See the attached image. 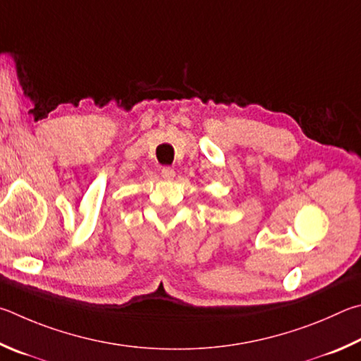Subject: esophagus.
<instances>
[{
  "label": "esophagus",
  "instance_id": "obj_1",
  "mask_svg": "<svg viewBox=\"0 0 361 361\" xmlns=\"http://www.w3.org/2000/svg\"><path fill=\"white\" fill-rule=\"evenodd\" d=\"M174 176H176V171H174L173 168L166 166V168H163V169H161V177H163V179H166V180H173V179H174Z\"/></svg>",
  "mask_w": 361,
  "mask_h": 361
}]
</instances>
